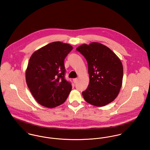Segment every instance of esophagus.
<instances>
[{
	"mask_svg": "<svg viewBox=\"0 0 150 150\" xmlns=\"http://www.w3.org/2000/svg\"><path fill=\"white\" fill-rule=\"evenodd\" d=\"M77 81H78V79H77V78H75V79H73V81H74V83H76V82H77Z\"/></svg>",
	"mask_w": 150,
	"mask_h": 150,
	"instance_id": "obj_1",
	"label": "esophagus"
}]
</instances>
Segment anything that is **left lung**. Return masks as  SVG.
Here are the masks:
<instances>
[{
    "label": "left lung",
    "instance_id": "1",
    "mask_svg": "<svg viewBox=\"0 0 150 150\" xmlns=\"http://www.w3.org/2000/svg\"><path fill=\"white\" fill-rule=\"evenodd\" d=\"M76 50L88 63L90 83L82 92L84 100L98 107L112 102L122 84L123 69L119 58L108 47L99 43L84 44Z\"/></svg>",
    "mask_w": 150,
    "mask_h": 150
}]
</instances>
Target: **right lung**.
I'll return each mask as SVG.
<instances>
[{
	"instance_id": "obj_1",
	"label": "right lung",
	"mask_w": 150,
	"mask_h": 150,
	"mask_svg": "<svg viewBox=\"0 0 150 150\" xmlns=\"http://www.w3.org/2000/svg\"><path fill=\"white\" fill-rule=\"evenodd\" d=\"M72 47L60 42H52L36 51L25 72L27 86L35 100L48 108L63 103L72 89L65 79L64 61Z\"/></svg>"
}]
</instances>
